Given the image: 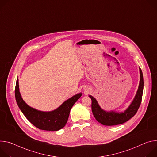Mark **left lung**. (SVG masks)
<instances>
[{
    "mask_svg": "<svg viewBox=\"0 0 157 157\" xmlns=\"http://www.w3.org/2000/svg\"><path fill=\"white\" fill-rule=\"evenodd\" d=\"M140 80L138 89L135 97L131 103L130 107L122 113H117L115 112H107L103 110L92 96L89 95L92 100V110L95 119L103 125L112 126L122 124L131 118H132L137 112L142 102L143 90H144V77L142 70L140 68Z\"/></svg>",
    "mask_w": 157,
    "mask_h": 157,
    "instance_id": "1",
    "label": "left lung"
}]
</instances>
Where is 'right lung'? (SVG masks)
<instances>
[{
  "label": "right lung",
  "instance_id": "1",
  "mask_svg": "<svg viewBox=\"0 0 157 157\" xmlns=\"http://www.w3.org/2000/svg\"><path fill=\"white\" fill-rule=\"evenodd\" d=\"M15 96L19 109L32 125L43 130L57 131L66 125L70 111L74 103L82 96V94L73 96L63 103L57 109L48 112L37 110L27 105L19 92L18 78L16 81Z\"/></svg>",
  "mask_w": 157,
  "mask_h": 157
}]
</instances>
